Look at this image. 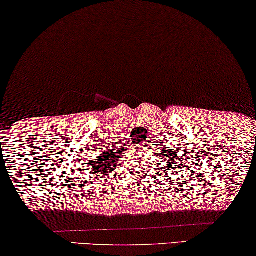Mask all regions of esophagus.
<instances>
[{"label": "esophagus", "instance_id": "1", "mask_svg": "<svg viewBox=\"0 0 256 256\" xmlns=\"http://www.w3.org/2000/svg\"><path fill=\"white\" fill-rule=\"evenodd\" d=\"M141 148H146V146H142V144H141V146H140Z\"/></svg>", "mask_w": 256, "mask_h": 256}]
</instances>
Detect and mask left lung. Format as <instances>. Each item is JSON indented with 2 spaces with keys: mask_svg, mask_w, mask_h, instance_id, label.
Returning <instances> with one entry per match:
<instances>
[{
  "mask_svg": "<svg viewBox=\"0 0 256 256\" xmlns=\"http://www.w3.org/2000/svg\"><path fill=\"white\" fill-rule=\"evenodd\" d=\"M164 156H166V158H164ZM171 156H172L174 158V161L172 162H170ZM161 160H166V162H169V164H168V166H171V164H174V162H179V161H177V155L172 154V152H171V150H163L162 158H161Z\"/></svg>",
  "mask_w": 256,
  "mask_h": 256,
  "instance_id": "obj_1",
  "label": "left lung"
}]
</instances>
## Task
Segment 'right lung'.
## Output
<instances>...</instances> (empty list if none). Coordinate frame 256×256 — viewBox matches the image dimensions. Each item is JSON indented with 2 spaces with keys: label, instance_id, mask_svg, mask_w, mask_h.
<instances>
[{
  "label": "right lung",
  "instance_id": "right-lung-1",
  "mask_svg": "<svg viewBox=\"0 0 256 256\" xmlns=\"http://www.w3.org/2000/svg\"><path fill=\"white\" fill-rule=\"evenodd\" d=\"M120 155L122 150H106L104 154H101V156L95 158L93 163H90V166L93 170L94 176H98H98H104L106 174L112 172L116 169Z\"/></svg>",
  "mask_w": 256,
  "mask_h": 256
}]
</instances>
